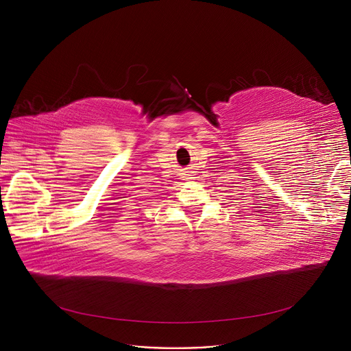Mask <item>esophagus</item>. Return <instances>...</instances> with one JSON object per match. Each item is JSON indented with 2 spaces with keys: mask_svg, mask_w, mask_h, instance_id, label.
<instances>
[{
  "mask_svg": "<svg viewBox=\"0 0 351 351\" xmlns=\"http://www.w3.org/2000/svg\"><path fill=\"white\" fill-rule=\"evenodd\" d=\"M186 180H187V179H186Z\"/></svg>",
  "mask_w": 351,
  "mask_h": 351,
  "instance_id": "1",
  "label": "esophagus"
}]
</instances>
